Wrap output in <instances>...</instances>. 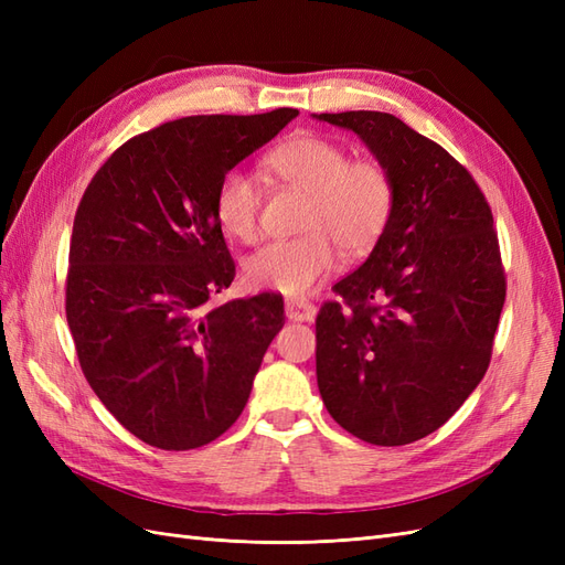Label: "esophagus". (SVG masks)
Segmentation results:
<instances>
[{"label":"esophagus","mask_w":565,"mask_h":565,"mask_svg":"<svg viewBox=\"0 0 565 565\" xmlns=\"http://www.w3.org/2000/svg\"><path fill=\"white\" fill-rule=\"evenodd\" d=\"M316 306L306 299H287L285 301V313L289 320H299V322H309L316 318Z\"/></svg>","instance_id":"1"}]
</instances>
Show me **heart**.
Wrapping results in <instances>:
<instances>
[{
    "mask_svg": "<svg viewBox=\"0 0 565 565\" xmlns=\"http://www.w3.org/2000/svg\"><path fill=\"white\" fill-rule=\"evenodd\" d=\"M282 183L306 193L292 241H273L247 256L245 280L254 289L299 297L330 276L337 247L361 256L380 243L396 204L388 169L377 160H351L349 150L318 134H299L266 158ZM262 188L245 169H228L214 195L221 231L252 241L259 226Z\"/></svg>",
    "mask_w": 565,
    "mask_h": 565,
    "instance_id": "heart-1",
    "label": "heart"
}]
</instances>
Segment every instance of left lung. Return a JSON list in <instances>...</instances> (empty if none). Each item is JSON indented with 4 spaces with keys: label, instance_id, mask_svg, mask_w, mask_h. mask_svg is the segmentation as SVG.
I'll use <instances>...</instances> for the list:
<instances>
[{
    "label": "left lung",
    "instance_id": "left-lung-1",
    "mask_svg": "<svg viewBox=\"0 0 565 565\" xmlns=\"http://www.w3.org/2000/svg\"><path fill=\"white\" fill-rule=\"evenodd\" d=\"M316 117L361 136L396 188L380 243L320 306L318 388L341 429L407 446L440 429L490 365L507 297L498 231L467 167L396 115Z\"/></svg>",
    "mask_w": 565,
    "mask_h": 565
}]
</instances>
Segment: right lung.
I'll use <instances>...</instances> for the list:
<instances>
[{"instance_id":"right-lung-1","label":"right lung","mask_w":565,"mask_h":565,"mask_svg":"<svg viewBox=\"0 0 565 565\" xmlns=\"http://www.w3.org/2000/svg\"><path fill=\"white\" fill-rule=\"evenodd\" d=\"M299 110L193 115L119 146L73 224L65 316L79 367L113 417L160 450L228 431L282 328V297L210 306L235 278L214 214L228 169Z\"/></svg>"}]
</instances>
